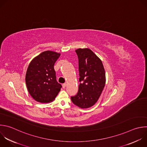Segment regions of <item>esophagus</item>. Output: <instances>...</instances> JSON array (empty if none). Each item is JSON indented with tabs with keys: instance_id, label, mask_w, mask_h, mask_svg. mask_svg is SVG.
Wrapping results in <instances>:
<instances>
[{
	"instance_id": "34e87169",
	"label": "esophagus",
	"mask_w": 147,
	"mask_h": 147,
	"mask_svg": "<svg viewBox=\"0 0 147 147\" xmlns=\"http://www.w3.org/2000/svg\"><path fill=\"white\" fill-rule=\"evenodd\" d=\"M66 86V83H65V84H63L62 85V87H63V88H65Z\"/></svg>"
}]
</instances>
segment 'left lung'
I'll return each instance as SVG.
<instances>
[{
  "mask_svg": "<svg viewBox=\"0 0 147 147\" xmlns=\"http://www.w3.org/2000/svg\"><path fill=\"white\" fill-rule=\"evenodd\" d=\"M79 63L77 94L71 97L73 104L81 109L92 107L99 100L106 84L105 70L101 59L89 48L76 50Z\"/></svg>",
  "mask_w": 147,
  "mask_h": 147,
  "instance_id": "8db88e82",
  "label": "left lung"
}]
</instances>
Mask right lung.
<instances>
[{
	"mask_svg": "<svg viewBox=\"0 0 147 147\" xmlns=\"http://www.w3.org/2000/svg\"><path fill=\"white\" fill-rule=\"evenodd\" d=\"M61 54L46 51L30 62L25 76L26 85L30 96L37 102H52L61 90L62 85L56 80L54 64Z\"/></svg>",
	"mask_w": 147,
	"mask_h": 147,
	"instance_id": "right-lung-1",
	"label": "right lung"
}]
</instances>
